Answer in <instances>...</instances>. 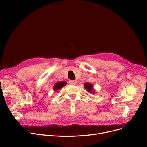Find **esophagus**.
Listing matches in <instances>:
<instances>
[{
	"instance_id": "obj_1",
	"label": "esophagus",
	"mask_w": 147,
	"mask_h": 147,
	"mask_svg": "<svg viewBox=\"0 0 147 147\" xmlns=\"http://www.w3.org/2000/svg\"><path fill=\"white\" fill-rule=\"evenodd\" d=\"M69 84H73V85H76V84H78V81L77 80H69Z\"/></svg>"
}]
</instances>
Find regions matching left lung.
Here are the masks:
<instances>
[{
  "mask_svg": "<svg viewBox=\"0 0 147 147\" xmlns=\"http://www.w3.org/2000/svg\"><path fill=\"white\" fill-rule=\"evenodd\" d=\"M84 88H85L90 94H95V90L93 87V84L90 83H85L84 84Z\"/></svg>",
  "mask_w": 147,
  "mask_h": 147,
  "instance_id": "1",
  "label": "left lung"
}]
</instances>
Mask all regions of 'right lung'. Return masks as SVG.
I'll return each instance as SVG.
<instances>
[{
  "instance_id": "obj_1",
  "label": "right lung",
  "mask_w": 147,
  "mask_h": 147,
  "mask_svg": "<svg viewBox=\"0 0 147 147\" xmlns=\"http://www.w3.org/2000/svg\"><path fill=\"white\" fill-rule=\"evenodd\" d=\"M65 82H58V83H57L55 86H54V87L53 88V89L55 90V91H57L58 90H59L61 88L64 87L65 85Z\"/></svg>"
}]
</instances>
